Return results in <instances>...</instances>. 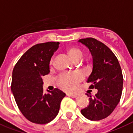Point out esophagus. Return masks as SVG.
<instances>
[{
  "label": "esophagus",
  "instance_id": "1",
  "mask_svg": "<svg viewBox=\"0 0 133 133\" xmlns=\"http://www.w3.org/2000/svg\"><path fill=\"white\" fill-rule=\"evenodd\" d=\"M68 96H69V97H72V98H76L77 97V95L76 94H67Z\"/></svg>",
  "mask_w": 133,
  "mask_h": 133
}]
</instances>
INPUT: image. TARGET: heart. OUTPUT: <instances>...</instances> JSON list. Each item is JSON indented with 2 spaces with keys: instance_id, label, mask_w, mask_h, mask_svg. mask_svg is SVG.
<instances>
[{
  "instance_id": "b5f03b06",
  "label": "heart",
  "mask_w": 133,
  "mask_h": 133,
  "mask_svg": "<svg viewBox=\"0 0 133 133\" xmlns=\"http://www.w3.org/2000/svg\"><path fill=\"white\" fill-rule=\"evenodd\" d=\"M68 55H69L74 61H76L81 59L83 56L82 51L76 48H70L67 51ZM53 61L50 60V64H52ZM83 79V76L81 74H63L59 76L58 79V85L62 89L66 91H73L78 87V83Z\"/></svg>"
}]
</instances>
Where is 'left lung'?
I'll use <instances>...</instances> for the list:
<instances>
[{
  "label": "left lung",
  "mask_w": 133,
  "mask_h": 133,
  "mask_svg": "<svg viewBox=\"0 0 133 133\" xmlns=\"http://www.w3.org/2000/svg\"><path fill=\"white\" fill-rule=\"evenodd\" d=\"M91 52L92 72L87 79L90 87L98 90L95 96L88 95L89 103L81 110L82 115L91 121H99L111 115L120 101L123 89V75L117 57L102 42L94 38L78 40Z\"/></svg>",
  "instance_id": "left-lung-1"
}]
</instances>
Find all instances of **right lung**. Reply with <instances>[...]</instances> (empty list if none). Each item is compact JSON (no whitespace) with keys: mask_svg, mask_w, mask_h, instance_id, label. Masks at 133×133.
<instances>
[{"mask_svg":"<svg viewBox=\"0 0 133 133\" xmlns=\"http://www.w3.org/2000/svg\"><path fill=\"white\" fill-rule=\"evenodd\" d=\"M59 42L35 45L21 56L12 72L11 91L18 108L28 120L45 124L55 119L66 94L58 88L44 92L42 77L50 73L51 57Z\"/></svg>","mask_w":133,"mask_h":133,"instance_id":"add662e5","label":"right lung"}]
</instances>
